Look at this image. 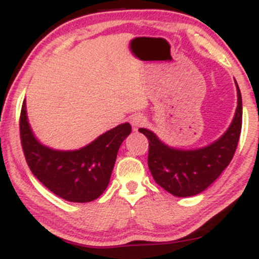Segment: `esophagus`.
I'll return each instance as SVG.
<instances>
[{"label": "esophagus", "instance_id": "1", "mask_svg": "<svg viewBox=\"0 0 259 259\" xmlns=\"http://www.w3.org/2000/svg\"><path fill=\"white\" fill-rule=\"evenodd\" d=\"M130 121H132V125L134 126V129H136V127L142 126L145 123H146V120H145V118L142 117V115H139V114L133 115L132 120H130Z\"/></svg>", "mask_w": 259, "mask_h": 259}]
</instances>
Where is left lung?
Listing matches in <instances>:
<instances>
[{
    "label": "left lung",
    "instance_id": "1",
    "mask_svg": "<svg viewBox=\"0 0 259 259\" xmlns=\"http://www.w3.org/2000/svg\"><path fill=\"white\" fill-rule=\"evenodd\" d=\"M237 108L230 126L221 139L198 150H177L163 144L156 134L140 127L148 139V168L154 181L178 197L194 196L206 190L233 159L242 126V99L239 85Z\"/></svg>",
    "mask_w": 259,
    "mask_h": 259
}]
</instances>
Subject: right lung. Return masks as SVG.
<instances>
[{"label":"right lung","mask_w":259,"mask_h":259,"mask_svg":"<svg viewBox=\"0 0 259 259\" xmlns=\"http://www.w3.org/2000/svg\"><path fill=\"white\" fill-rule=\"evenodd\" d=\"M20 141L31 173L50 191L69 202H90L108 186L118 150L132 133L129 123L113 127L76 151H56L35 139L26 117L25 100L19 119Z\"/></svg>","instance_id":"obj_1"}]
</instances>
